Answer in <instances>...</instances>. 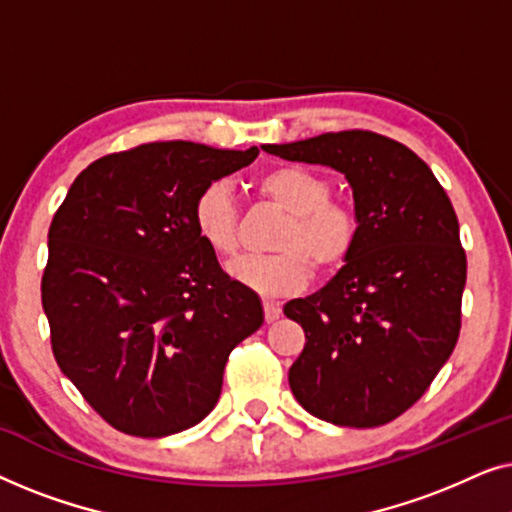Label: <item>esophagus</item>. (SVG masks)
<instances>
[{"label":"esophagus","mask_w":512,"mask_h":512,"mask_svg":"<svg viewBox=\"0 0 512 512\" xmlns=\"http://www.w3.org/2000/svg\"><path fill=\"white\" fill-rule=\"evenodd\" d=\"M263 312H265V321L270 324V321L279 319V314H282V307H279V303H272V300H265Z\"/></svg>","instance_id":"esophagus-1"}]
</instances>
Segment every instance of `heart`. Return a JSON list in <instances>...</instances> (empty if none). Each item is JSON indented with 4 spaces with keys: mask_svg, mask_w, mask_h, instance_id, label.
<instances>
[{
    "mask_svg": "<svg viewBox=\"0 0 512 512\" xmlns=\"http://www.w3.org/2000/svg\"><path fill=\"white\" fill-rule=\"evenodd\" d=\"M256 191L272 207L286 212L272 249L277 254L242 258L230 268L237 282L268 298H284L303 289L312 275L333 272L352 256L359 240V216L349 205L331 200V184L305 167H275L256 181ZM193 223L202 242L221 258L240 247V212L223 181H212L193 202Z\"/></svg>",
    "mask_w": 512,
    "mask_h": 512,
    "instance_id": "heart-1",
    "label": "heart"
}]
</instances>
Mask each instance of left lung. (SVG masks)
Listing matches in <instances>:
<instances>
[{
  "label": "left lung",
  "instance_id": "8db88e82",
  "mask_svg": "<svg viewBox=\"0 0 512 512\" xmlns=\"http://www.w3.org/2000/svg\"><path fill=\"white\" fill-rule=\"evenodd\" d=\"M261 149L345 174L359 216V240L338 275L284 305L305 331L289 368L293 396L324 422L387 424L422 398L457 345L466 254L452 202L415 151L377 132Z\"/></svg>",
  "mask_w": 512,
  "mask_h": 512
}]
</instances>
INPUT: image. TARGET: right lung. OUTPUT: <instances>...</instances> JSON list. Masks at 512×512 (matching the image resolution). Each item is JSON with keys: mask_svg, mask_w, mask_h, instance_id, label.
<instances>
[{"mask_svg": "<svg viewBox=\"0 0 512 512\" xmlns=\"http://www.w3.org/2000/svg\"><path fill=\"white\" fill-rule=\"evenodd\" d=\"M256 156L142 144L90 163L55 212L41 277L53 356L114 429L163 438L202 422L230 352L261 328V298L193 223L202 188Z\"/></svg>", "mask_w": 512, "mask_h": 512, "instance_id": "add662e5", "label": "right lung"}]
</instances>
